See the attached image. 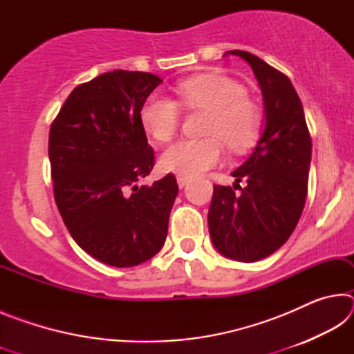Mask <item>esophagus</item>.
Wrapping results in <instances>:
<instances>
[{
	"label": "esophagus",
	"mask_w": 354,
	"mask_h": 354,
	"mask_svg": "<svg viewBox=\"0 0 354 354\" xmlns=\"http://www.w3.org/2000/svg\"><path fill=\"white\" fill-rule=\"evenodd\" d=\"M176 181H178V185H179V189H183V187H185V185L189 184V181H190V178L189 176H185V175H178V178H176Z\"/></svg>",
	"instance_id": "1"
}]
</instances>
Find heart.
<instances>
[{"label": "heart", "mask_w": 354, "mask_h": 354, "mask_svg": "<svg viewBox=\"0 0 354 354\" xmlns=\"http://www.w3.org/2000/svg\"><path fill=\"white\" fill-rule=\"evenodd\" d=\"M178 98L187 109L209 112L203 139H181L160 156V167L167 171L195 176L211 169L221 159L225 145L234 153L251 148L259 137L261 112L248 100L247 88L221 75H200L178 84ZM140 118L143 128L156 140H170L181 123V107L164 95H151L143 103Z\"/></svg>", "instance_id": "heart-1"}]
</instances>
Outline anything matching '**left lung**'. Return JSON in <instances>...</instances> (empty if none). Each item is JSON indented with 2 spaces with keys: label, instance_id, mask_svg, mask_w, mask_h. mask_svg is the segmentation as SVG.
Wrapping results in <instances>:
<instances>
[{
  "label": "left lung",
  "instance_id": "left-lung-1",
  "mask_svg": "<svg viewBox=\"0 0 354 354\" xmlns=\"http://www.w3.org/2000/svg\"><path fill=\"white\" fill-rule=\"evenodd\" d=\"M226 55L242 57L253 68L266 107V129L253 154L232 171L234 189L214 185L209 234L223 256L256 262L283 247L301 217L313 140L289 77L251 53L232 50ZM242 180L245 188L240 187Z\"/></svg>",
  "mask_w": 354,
  "mask_h": 354
}]
</instances>
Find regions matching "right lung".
Listing matches in <instances>:
<instances>
[{"label": "right lung", "instance_id": "right-lung-1", "mask_svg": "<svg viewBox=\"0 0 354 354\" xmlns=\"http://www.w3.org/2000/svg\"><path fill=\"white\" fill-rule=\"evenodd\" d=\"M160 82L143 71H107L77 86L51 123L59 212L75 242L112 267L151 259L169 231L176 178L137 185L154 165L140 111Z\"/></svg>", "mask_w": 354, "mask_h": 354}]
</instances>
